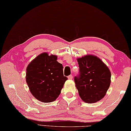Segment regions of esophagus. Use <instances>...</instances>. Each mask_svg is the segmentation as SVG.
<instances>
[{"label":"esophagus","instance_id":"obj_1","mask_svg":"<svg viewBox=\"0 0 131 131\" xmlns=\"http://www.w3.org/2000/svg\"><path fill=\"white\" fill-rule=\"evenodd\" d=\"M68 79L69 80H72V78H73V77H72V76L71 75H69V76H68Z\"/></svg>","mask_w":131,"mask_h":131}]
</instances>
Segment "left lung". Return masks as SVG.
I'll use <instances>...</instances> for the list:
<instances>
[{
  "mask_svg": "<svg viewBox=\"0 0 131 131\" xmlns=\"http://www.w3.org/2000/svg\"><path fill=\"white\" fill-rule=\"evenodd\" d=\"M79 74L74 78L81 99L93 103L104 98L111 84V74L98 57L86 55L78 59Z\"/></svg>",
  "mask_w": 131,
  "mask_h": 131,
  "instance_id": "1",
  "label": "left lung"
}]
</instances>
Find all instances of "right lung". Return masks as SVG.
<instances>
[{"mask_svg":"<svg viewBox=\"0 0 131 131\" xmlns=\"http://www.w3.org/2000/svg\"><path fill=\"white\" fill-rule=\"evenodd\" d=\"M57 56L43 53L32 61L27 68L26 82L35 98L43 103L55 100L61 93L68 78Z\"/></svg>","mask_w":131,"mask_h":131,"instance_id":"right-lung-1","label":"right lung"}]
</instances>
